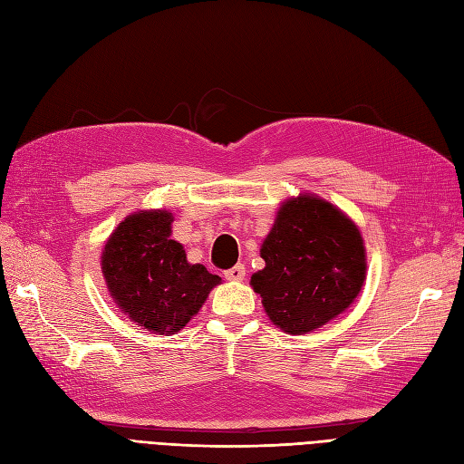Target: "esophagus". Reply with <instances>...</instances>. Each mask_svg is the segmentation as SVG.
Returning <instances> with one entry per match:
<instances>
[{
  "label": "esophagus",
  "mask_w": 464,
  "mask_h": 464,
  "mask_svg": "<svg viewBox=\"0 0 464 464\" xmlns=\"http://www.w3.org/2000/svg\"><path fill=\"white\" fill-rule=\"evenodd\" d=\"M244 276H246V266L242 263H237L232 266V269L224 271V278L232 280V283H240V280H244Z\"/></svg>",
  "instance_id": "1"
}]
</instances>
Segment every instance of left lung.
Here are the masks:
<instances>
[{"mask_svg":"<svg viewBox=\"0 0 464 464\" xmlns=\"http://www.w3.org/2000/svg\"><path fill=\"white\" fill-rule=\"evenodd\" d=\"M261 257L265 269L254 273L251 286L288 334L312 333L348 310L368 269L356 224L312 193L280 205Z\"/></svg>","mask_w":464,"mask_h":464,"instance_id":"obj_1","label":"left lung"}]
</instances>
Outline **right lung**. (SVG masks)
Masks as SVG:
<instances>
[{
    "mask_svg": "<svg viewBox=\"0 0 464 464\" xmlns=\"http://www.w3.org/2000/svg\"><path fill=\"white\" fill-rule=\"evenodd\" d=\"M170 210H139L118 224L102 249L110 296L139 327L170 336L198 315L220 276L188 263Z\"/></svg>",
    "mask_w": 464,
    "mask_h": 464,
    "instance_id": "right-lung-1",
    "label": "right lung"
}]
</instances>
